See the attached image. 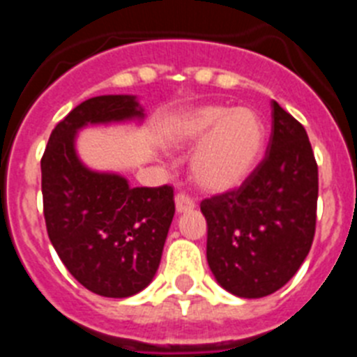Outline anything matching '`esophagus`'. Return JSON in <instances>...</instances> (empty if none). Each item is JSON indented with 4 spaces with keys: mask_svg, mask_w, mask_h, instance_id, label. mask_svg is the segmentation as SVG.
<instances>
[{
    "mask_svg": "<svg viewBox=\"0 0 357 357\" xmlns=\"http://www.w3.org/2000/svg\"><path fill=\"white\" fill-rule=\"evenodd\" d=\"M175 207L176 213H185V211H191L195 207L193 198L188 197L185 193H178L175 197Z\"/></svg>",
    "mask_w": 357,
    "mask_h": 357,
    "instance_id": "34e87169",
    "label": "esophagus"
}]
</instances>
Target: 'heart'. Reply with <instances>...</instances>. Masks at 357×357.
Returning <instances> with one entry per match:
<instances>
[{
    "label": "heart",
    "mask_w": 357,
    "mask_h": 357,
    "mask_svg": "<svg viewBox=\"0 0 357 357\" xmlns=\"http://www.w3.org/2000/svg\"><path fill=\"white\" fill-rule=\"evenodd\" d=\"M176 146L198 144L191 176L206 191L222 193L247 181L264 146V123L254 109L204 105L173 123Z\"/></svg>",
    "instance_id": "1"
}]
</instances>
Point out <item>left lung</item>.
Instances as JSON below:
<instances>
[{
	"label": "left lung",
	"instance_id": "left-lung-1",
	"mask_svg": "<svg viewBox=\"0 0 357 357\" xmlns=\"http://www.w3.org/2000/svg\"><path fill=\"white\" fill-rule=\"evenodd\" d=\"M318 166L307 132L272 102L264 159L239 188L202 200L207 263L222 288L243 298L272 295L313 245Z\"/></svg>",
	"mask_w": 357,
	"mask_h": 357
}]
</instances>
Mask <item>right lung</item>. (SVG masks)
<instances>
[{"label": "right lung", "instance_id": "right-lung-1", "mask_svg": "<svg viewBox=\"0 0 357 357\" xmlns=\"http://www.w3.org/2000/svg\"><path fill=\"white\" fill-rule=\"evenodd\" d=\"M132 118H143L134 96L89 98L56 123L40 159L53 248L84 288L110 298L139 293L155 275L175 214L173 188H130L114 173L91 172L77 157L75 134Z\"/></svg>", "mask_w": 357, "mask_h": 357}]
</instances>
